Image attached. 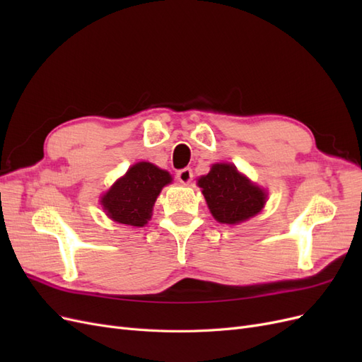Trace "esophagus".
I'll list each match as a JSON object with an SVG mask.
<instances>
[{
  "mask_svg": "<svg viewBox=\"0 0 362 362\" xmlns=\"http://www.w3.org/2000/svg\"><path fill=\"white\" fill-rule=\"evenodd\" d=\"M177 178L181 184H189L193 180V170L190 168H184L177 172Z\"/></svg>",
  "mask_w": 362,
  "mask_h": 362,
  "instance_id": "1",
  "label": "esophagus"
}]
</instances>
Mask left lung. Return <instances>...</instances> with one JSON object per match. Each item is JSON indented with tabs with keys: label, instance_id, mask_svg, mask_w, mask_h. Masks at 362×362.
Instances as JSON below:
<instances>
[{
	"label": "left lung",
	"instance_id": "8db88e82",
	"mask_svg": "<svg viewBox=\"0 0 362 362\" xmlns=\"http://www.w3.org/2000/svg\"><path fill=\"white\" fill-rule=\"evenodd\" d=\"M198 185L217 222L235 225L261 211L266 192L252 184L233 164H214Z\"/></svg>",
	"mask_w": 362,
	"mask_h": 362
}]
</instances>
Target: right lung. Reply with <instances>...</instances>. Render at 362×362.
Masks as SVG:
<instances>
[{"mask_svg": "<svg viewBox=\"0 0 362 362\" xmlns=\"http://www.w3.org/2000/svg\"><path fill=\"white\" fill-rule=\"evenodd\" d=\"M170 181L169 172L146 161L137 163L103 196L104 210L115 222L145 226L157 196Z\"/></svg>", "mask_w": 362, "mask_h": 362, "instance_id": "add662e5", "label": "right lung"}]
</instances>
